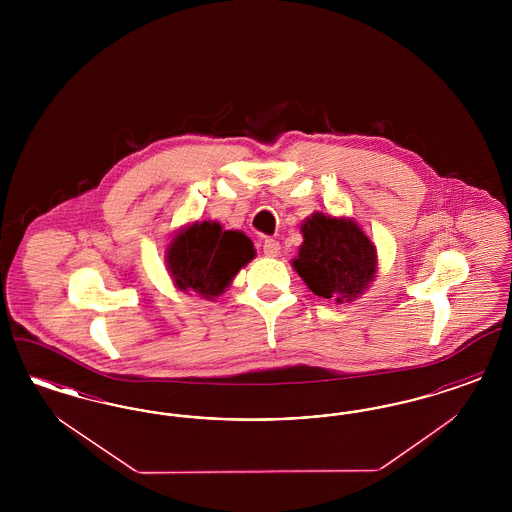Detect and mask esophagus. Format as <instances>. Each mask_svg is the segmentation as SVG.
<instances>
[{
	"label": "esophagus",
	"instance_id": "obj_1",
	"mask_svg": "<svg viewBox=\"0 0 512 512\" xmlns=\"http://www.w3.org/2000/svg\"><path fill=\"white\" fill-rule=\"evenodd\" d=\"M263 253H265L267 257H278V253H280V244H278V240L267 238V240L263 242Z\"/></svg>",
	"mask_w": 512,
	"mask_h": 512
}]
</instances>
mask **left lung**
<instances>
[{"label":"left lung","mask_w":512,"mask_h":512,"mask_svg":"<svg viewBox=\"0 0 512 512\" xmlns=\"http://www.w3.org/2000/svg\"><path fill=\"white\" fill-rule=\"evenodd\" d=\"M301 232L303 245L293 268L311 292L349 303L368 288L376 274V247L353 220L315 213Z\"/></svg>","instance_id":"obj_1"}]
</instances>
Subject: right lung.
<instances>
[{
	"label": "right lung",
	"mask_w": 512,
	"mask_h": 512,
	"mask_svg": "<svg viewBox=\"0 0 512 512\" xmlns=\"http://www.w3.org/2000/svg\"><path fill=\"white\" fill-rule=\"evenodd\" d=\"M253 257L255 249L245 234L222 230L219 222L205 220L172 240L167 263L178 290L211 299L224 292Z\"/></svg>",
	"instance_id": "1"
}]
</instances>
